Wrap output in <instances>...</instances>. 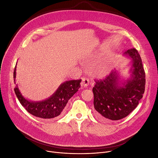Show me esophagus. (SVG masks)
Wrapping results in <instances>:
<instances>
[{
	"label": "esophagus",
	"mask_w": 158,
	"mask_h": 158,
	"mask_svg": "<svg viewBox=\"0 0 158 158\" xmlns=\"http://www.w3.org/2000/svg\"><path fill=\"white\" fill-rule=\"evenodd\" d=\"M89 81L88 78L83 77L82 79V82H81V86H84V87H87L89 85Z\"/></svg>",
	"instance_id": "obj_1"
}]
</instances>
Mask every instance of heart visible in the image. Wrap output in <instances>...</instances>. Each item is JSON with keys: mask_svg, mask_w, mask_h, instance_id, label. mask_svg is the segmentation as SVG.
Returning a JSON list of instances; mask_svg holds the SVG:
<instances>
[{"mask_svg": "<svg viewBox=\"0 0 158 158\" xmlns=\"http://www.w3.org/2000/svg\"><path fill=\"white\" fill-rule=\"evenodd\" d=\"M110 70V64L109 63H106L102 64L100 68H99V73L101 74H106L108 73Z\"/></svg>", "mask_w": 158, "mask_h": 158, "instance_id": "b5f03b06", "label": "heart"}]
</instances>
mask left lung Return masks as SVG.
Returning <instances> with one entry per match:
<instances>
[{"mask_svg":"<svg viewBox=\"0 0 158 158\" xmlns=\"http://www.w3.org/2000/svg\"><path fill=\"white\" fill-rule=\"evenodd\" d=\"M123 55L132 61L129 78L121 79L117 71H112L104 79L95 81L92 89L94 113L101 120L125 118L136 108L143 97L145 73L141 57L135 48L128 50Z\"/></svg>","mask_w":158,"mask_h":158,"instance_id":"left-lung-1","label":"left lung"}]
</instances>
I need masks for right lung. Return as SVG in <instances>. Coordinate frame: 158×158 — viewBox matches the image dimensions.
<instances>
[{"label": "right lung", "mask_w": 158, "mask_h": 158, "mask_svg": "<svg viewBox=\"0 0 158 158\" xmlns=\"http://www.w3.org/2000/svg\"><path fill=\"white\" fill-rule=\"evenodd\" d=\"M16 69V66L13 73L15 84ZM81 82V79L65 81L60 85L51 97L41 101H28L22 95L17 85L14 90L20 104L29 113L41 118H53L62 113L69 99L78 91Z\"/></svg>", "instance_id": "right-lung-1"}]
</instances>
